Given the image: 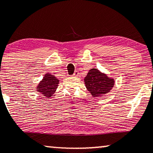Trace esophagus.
<instances>
[{"instance_id":"34e87169","label":"esophagus","mask_w":153,"mask_h":153,"mask_svg":"<svg viewBox=\"0 0 153 153\" xmlns=\"http://www.w3.org/2000/svg\"><path fill=\"white\" fill-rule=\"evenodd\" d=\"M78 75H79L78 71H75L74 75H73V76H74V77H77V76H78Z\"/></svg>"}]
</instances>
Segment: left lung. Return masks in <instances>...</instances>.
Wrapping results in <instances>:
<instances>
[{
  "mask_svg": "<svg viewBox=\"0 0 153 153\" xmlns=\"http://www.w3.org/2000/svg\"><path fill=\"white\" fill-rule=\"evenodd\" d=\"M84 80L86 89L93 97L105 95L110 93L115 84L113 77H109L96 68L89 70Z\"/></svg>",
  "mask_w": 153,
  "mask_h": 153,
  "instance_id": "obj_1",
  "label": "left lung"
}]
</instances>
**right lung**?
<instances>
[{
	"label": "right lung",
	"mask_w": 153,
	"mask_h": 153,
	"mask_svg": "<svg viewBox=\"0 0 153 153\" xmlns=\"http://www.w3.org/2000/svg\"><path fill=\"white\" fill-rule=\"evenodd\" d=\"M59 81V79L54 75L47 73L36 86L35 89L44 97L50 99L56 91Z\"/></svg>",
	"instance_id": "1"
}]
</instances>
